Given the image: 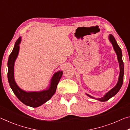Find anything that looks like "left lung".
Masks as SVG:
<instances>
[{
	"label": "left lung",
	"mask_w": 130,
	"mask_h": 130,
	"mask_svg": "<svg viewBox=\"0 0 130 130\" xmlns=\"http://www.w3.org/2000/svg\"><path fill=\"white\" fill-rule=\"evenodd\" d=\"M109 40L111 41L113 45V49L115 50V52L116 53V54H117L118 57V62L119 63V67H120V74L119 77V80L118 82L116 84V86L113 88L112 89L111 91H109L108 93L105 94V95L102 98H98V99H95L98 100H100L101 102H105V101L108 100L110 98H111L112 97L115 96V94L118 93V92L119 91L120 89L122 86L123 82V75H124V63H123V61L122 60V50L119 46L118 45L117 42L115 40L114 37L112 35H109ZM88 96H89L90 98H94L93 97L91 96L89 94H87Z\"/></svg>",
	"instance_id": "1"
}]
</instances>
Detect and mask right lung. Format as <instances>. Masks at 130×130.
Segmentation results:
<instances>
[{"label": "right lung", "mask_w": 130, "mask_h": 130, "mask_svg": "<svg viewBox=\"0 0 130 130\" xmlns=\"http://www.w3.org/2000/svg\"><path fill=\"white\" fill-rule=\"evenodd\" d=\"M21 41V37H19L15 42L14 49L11 53L9 58H8L7 63V77L8 83L13 92L21 102L28 106L38 107L50 100L56 92L57 85L62 75V72H58L54 74L51 80V83H50L49 88L45 91L38 92H27L19 88L14 80V66L15 61L18 54L19 49V44L20 43Z\"/></svg>", "instance_id": "add662e5"}]
</instances>
